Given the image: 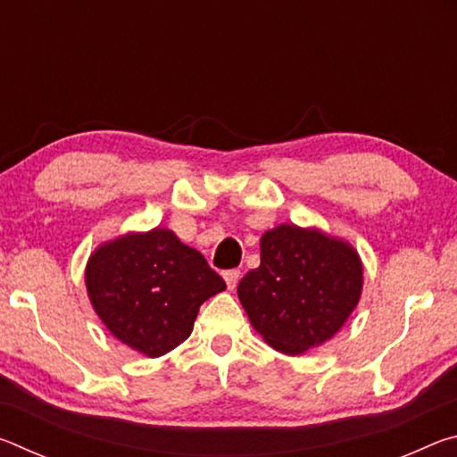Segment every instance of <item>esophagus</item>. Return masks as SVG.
I'll return each instance as SVG.
<instances>
[{
    "label": "esophagus",
    "instance_id": "34e87169",
    "mask_svg": "<svg viewBox=\"0 0 457 457\" xmlns=\"http://www.w3.org/2000/svg\"><path fill=\"white\" fill-rule=\"evenodd\" d=\"M223 280H226L229 290H234L239 282V270H228V272H223Z\"/></svg>",
    "mask_w": 457,
    "mask_h": 457
}]
</instances>
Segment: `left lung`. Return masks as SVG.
<instances>
[{"label":"left lung","instance_id":"obj_1","mask_svg":"<svg viewBox=\"0 0 457 457\" xmlns=\"http://www.w3.org/2000/svg\"><path fill=\"white\" fill-rule=\"evenodd\" d=\"M362 262L345 239L280 223L260 239V266L237 284L244 311L262 338L284 354L327 343L357 308Z\"/></svg>","mask_w":457,"mask_h":457}]
</instances>
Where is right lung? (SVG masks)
<instances>
[{
	"label": "right lung",
	"instance_id": "1",
	"mask_svg": "<svg viewBox=\"0 0 457 457\" xmlns=\"http://www.w3.org/2000/svg\"><path fill=\"white\" fill-rule=\"evenodd\" d=\"M90 304L122 345L161 357L191 335L199 306L223 278L171 229L129 231L100 244L84 270Z\"/></svg>",
	"mask_w": 457,
	"mask_h": 457
}]
</instances>
